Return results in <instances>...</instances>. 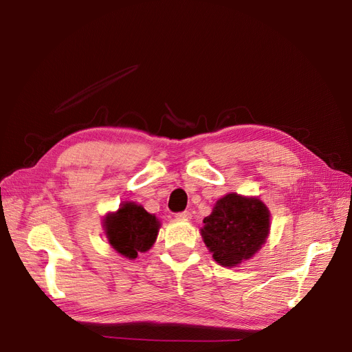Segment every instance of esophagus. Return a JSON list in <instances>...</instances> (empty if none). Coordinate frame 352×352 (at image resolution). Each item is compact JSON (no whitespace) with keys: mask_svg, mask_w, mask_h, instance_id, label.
Segmentation results:
<instances>
[{"mask_svg":"<svg viewBox=\"0 0 352 352\" xmlns=\"http://www.w3.org/2000/svg\"><path fill=\"white\" fill-rule=\"evenodd\" d=\"M176 217L182 219V220H189L190 217H192V214H190V211H182V212H177Z\"/></svg>","mask_w":352,"mask_h":352,"instance_id":"1","label":"esophagus"}]
</instances>
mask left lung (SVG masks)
Returning <instances> with one entry per match:
<instances>
[{
	"mask_svg": "<svg viewBox=\"0 0 352 352\" xmlns=\"http://www.w3.org/2000/svg\"><path fill=\"white\" fill-rule=\"evenodd\" d=\"M270 232V211L258 198L228 194L220 198L201 229L207 248L223 267L251 258Z\"/></svg>",
	"mask_w": 352,
	"mask_h": 352,
	"instance_id": "obj_1",
	"label": "left lung"
}]
</instances>
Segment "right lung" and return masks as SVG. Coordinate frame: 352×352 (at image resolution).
I'll list each match as a JSON object with an SVG mask.
<instances>
[{
    "label": "right lung",
    "instance_id": "right-lung-1",
    "mask_svg": "<svg viewBox=\"0 0 352 352\" xmlns=\"http://www.w3.org/2000/svg\"><path fill=\"white\" fill-rule=\"evenodd\" d=\"M102 223L111 247L131 260L153 247L160 229V221L154 214L129 201L105 216Z\"/></svg>",
    "mask_w": 352,
    "mask_h": 352
}]
</instances>
